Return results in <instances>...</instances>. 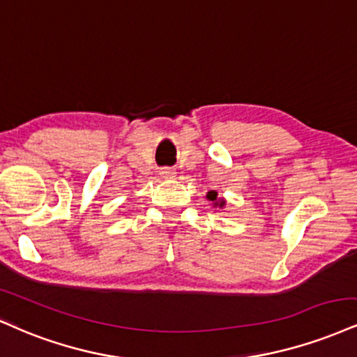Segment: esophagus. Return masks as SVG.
<instances>
[{"label":"esophagus","instance_id":"esophagus-1","mask_svg":"<svg viewBox=\"0 0 357 357\" xmlns=\"http://www.w3.org/2000/svg\"><path fill=\"white\" fill-rule=\"evenodd\" d=\"M160 177L162 178H174L175 177V170L169 169V167H165V169H160Z\"/></svg>","mask_w":357,"mask_h":357}]
</instances>
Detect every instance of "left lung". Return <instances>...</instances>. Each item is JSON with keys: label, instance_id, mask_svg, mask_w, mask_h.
<instances>
[{"label": "left lung", "instance_id": "obj_1", "mask_svg": "<svg viewBox=\"0 0 357 357\" xmlns=\"http://www.w3.org/2000/svg\"><path fill=\"white\" fill-rule=\"evenodd\" d=\"M207 199L211 200V202L213 204V207H219V208L225 207V200H224V199H217V192H213V190L208 192Z\"/></svg>", "mask_w": 357, "mask_h": 357}]
</instances>
